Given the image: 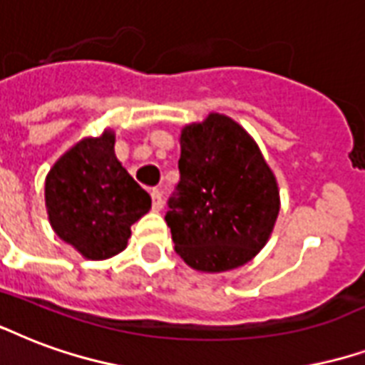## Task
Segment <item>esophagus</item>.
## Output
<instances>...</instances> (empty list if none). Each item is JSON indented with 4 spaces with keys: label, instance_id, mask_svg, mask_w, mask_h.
Returning <instances> with one entry per match:
<instances>
[{
    "label": "esophagus",
    "instance_id": "34e87169",
    "mask_svg": "<svg viewBox=\"0 0 365 365\" xmlns=\"http://www.w3.org/2000/svg\"><path fill=\"white\" fill-rule=\"evenodd\" d=\"M162 191L160 190H153L150 191V199H153V210H162L164 207V201H162Z\"/></svg>",
    "mask_w": 365,
    "mask_h": 365
}]
</instances>
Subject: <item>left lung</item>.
<instances>
[{"label":"left lung","mask_w":365,"mask_h":365,"mask_svg":"<svg viewBox=\"0 0 365 365\" xmlns=\"http://www.w3.org/2000/svg\"><path fill=\"white\" fill-rule=\"evenodd\" d=\"M180 197L166 215L175 253L199 272L250 263L280 210L277 175L255 139L230 115L210 112L180 135Z\"/></svg>","instance_id":"8db88e82"}]
</instances>
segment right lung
Here are the masks:
<instances>
[{
  "label": "right lung",
  "mask_w": 365,
  "mask_h": 365,
  "mask_svg": "<svg viewBox=\"0 0 365 365\" xmlns=\"http://www.w3.org/2000/svg\"><path fill=\"white\" fill-rule=\"evenodd\" d=\"M115 131L83 137L46 174L48 220L59 240L88 261L128 247L131 226L150 210V197L118 160Z\"/></svg>",
  "instance_id": "1"
}]
</instances>
